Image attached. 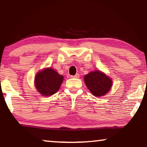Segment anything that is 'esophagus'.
I'll return each instance as SVG.
<instances>
[{"label":"esophagus","instance_id":"obj_1","mask_svg":"<svg viewBox=\"0 0 147 147\" xmlns=\"http://www.w3.org/2000/svg\"><path fill=\"white\" fill-rule=\"evenodd\" d=\"M79 77H80L79 74H76L75 75H74V76H71V78H79Z\"/></svg>","mask_w":147,"mask_h":147}]
</instances>
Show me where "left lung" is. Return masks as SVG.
I'll return each mask as SVG.
<instances>
[{
    "mask_svg": "<svg viewBox=\"0 0 147 147\" xmlns=\"http://www.w3.org/2000/svg\"><path fill=\"white\" fill-rule=\"evenodd\" d=\"M84 82L89 90L95 96H102L108 93L112 86V80L99 70L85 75Z\"/></svg>",
    "mask_w": 147,
    "mask_h": 147,
    "instance_id": "obj_1",
    "label": "left lung"
}]
</instances>
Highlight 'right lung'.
<instances>
[{
    "label": "right lung",
    "instance_id": "1",
    "mask_svg": "<svg viewBox=\"0 0 147 147\" xmlns=\"http://www.w3.org/2000/svg\"><path fill=\"white\" fill-rule=\"evenodd\" d=\"M63 80V76L52 68L48 67L36 74L35 86L43 96H51L58 92Z\"/></svg>",
    "mask_w": 147,
    "mask_h": 147
}]
</instances>
